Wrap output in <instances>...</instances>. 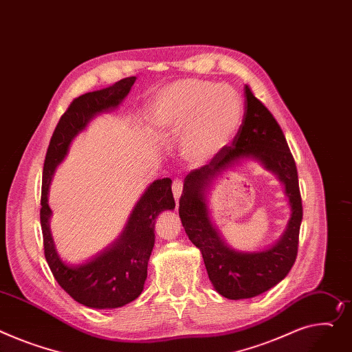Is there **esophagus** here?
<instances>
[{
	"label": "esophagus",
	"mask_w": 352,
	"mask_h": 352,
	"mask_svg": "<svg viewBox=\"0 0 352 352\" xmlns=\"http://www.w3.org/2000/svg\"><path fill=\"white\" fill-rule=\"evenodd\" d=\"M173 194H174L175 201L178 202L179 198H181V194H182V181L181 179H174L173 181Z\"/></svg>",
	"instance_id": "1"
}]
</instances>
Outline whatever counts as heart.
<instances>
[{
  "mask_svg": "<svg viewBox=\"0 0 352 352\" xmlns=\"http://www.w3.org/2000/svg\"><path fill=\"white\" fill-rule=\"evenodd\" d=\"M242 116V98L232 86L179 79L155 93L147 120L157 134L181 135L184 160L202 167L230 144Z\"/></svg>",
  "mask_w": 352,
  "mask_h": 352,
  "instance_id": "b5f03b06",
  "label": "heart"
}]
</instances>
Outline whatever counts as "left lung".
<instances>
[{
	"label": "left lung",
	"mask_w": 352,
	"mask_h": 352,
	"mask_svg": "<svg viewBox=\"0 0 352 352\" xmlns=\"http://www.w3.org/2000/svg\"><path fill=\"white\" fill-rule=\"evenodd\" d=\"M245 95L243 122L230 147L214 161L186 175L179 199V218L186 235L201 250L210 283L229 300L252 298L282 282L296 261L302 219L297 168L286 137L248 85ZM248 159L259 162L278 177L284 184L291 206V218L283 236L272 247L257 252L229 247L220 236L207 206V195L213 182Z\"/></svg>",
	"instance_id": "left-lung-1"
}]
</instances>
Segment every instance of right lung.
I'll use <instances>...</instances> for the list:
<instances>
[{
  "instance_id": "add662e5",
  "label": "right lung",
  "mask_w": 352,
  "mask_h": 352,
  "mask_svg": "<svg viewBox=\"0 0 352 352\" xmlns=\"http://www.w3.org/2000/svg\"><path fill=\"white\" fill-rule=\"evenodd\" d=\"M135 79V76L122 79L109 87L85 93L70 103L52 134L43 162L41 228L45 259L59 286L74 300L90 309L123 307L142 294L154 248L155 219L164 210L175 208L173 181L170 178L155 179L131 209L120 236L91 259L78 265L66 263L52 238L50 225L52 209L48 195L55 170L67 155L75 137L86 130L95 117L119 107Z\"/></svg>"
}]
</instances>
